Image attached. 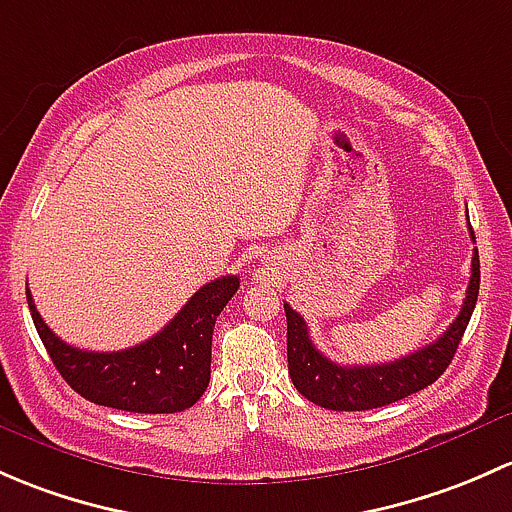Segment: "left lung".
Listing matches in <instances>:
<instances>
[{"instance_id": "1", "label": "left lung", "mask_w": 512, "mask_h": 512, "mask_svg": "<svg viewBox=\"0 0 512 512\" xmlns=\"http://www.w3.org/2000/svg\"><path fill=\"white\" fill-rule=\"evenodd\" d=\"M471 239L476 241L473 229ZM478 286H481V263H478V251H473L466 300L446 333L412 355L382 362V365H335L313 345L305 320L291 305L283 303L288 320V374L295 389L308 402L333 409V412H365V409L384 407V404L421 392L434 384L451 365L458 342L466 333L468 320L476 308Z\"/></svg>"}]
</instances>
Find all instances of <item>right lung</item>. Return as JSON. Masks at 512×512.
I'll list each match as a JSON object with an SVG mask.
<instances>
[{
  "mask_svg": "<svg viewBox=\"0 0 512 512\" xmlns=\"http://www.w3.org/2000/svg\"><path fill=\"white\" fill-rule=\"evenodd\" d=\"M236 291V276L207 283L160 333L120 352H91L66 345L44 323L29 288L26 300L36 333L73 392L100 407L123 412L175 414L192 407L207 389L214 323Z\"/></svg>",
  "mask_w": 512,
  "mask_h": 512,
  "instance_id": "obj_1",
  "label": "right lung"
}]
</instances>
